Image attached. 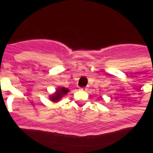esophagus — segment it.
<instances>
[{"mask_svg":"<svg viewBox=\"0 0 153 153\" xmlns=\"http://www.w3.org/2000/svg\"><path fill=\"white\" fill-rule=\"evenodd\" d=\"M80 90H82V91H87V90H88V88H81Z\"/></svg>","mask_w":153,"mask_h":153,"instance_id":"obj_1","label":"esophagus"}]
</instances>
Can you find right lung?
Segmentation results:
<instances>
[{"mask_svg":"<svg viewBox=\"0 0 153 153\" xmlns=\"http://www.w3.org/2000/svg\"><path fill=\"white\" fill-rule=\"evenodd\" d=\"M70 92V90L64 88V87H58L56 90V92L49 96V99L52 102H59L64 96H65L67 93Z\"/></svg>","mask_w":153,"mask_h":153,"instance_id":"add662e5","label":"right lung"}]
</instances>
